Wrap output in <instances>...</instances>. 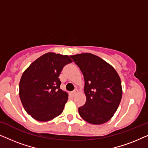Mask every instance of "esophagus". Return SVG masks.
<instances>
[{
	"instance_id": "obj_1",
	"label": "esophagus",
	"mask_w": 148,
	"mask_h": 148,
	"mask_svg": "<svg viewBox=\"0 0 148 148\" xmlns=\"http://www.w3.org/2000/svg\"><path fill=\"white\" fill-rule=\"evenodd\" d=\"M77 92H78V91H77V90H75L73 92H71V95L73 96V97H74L75 96V95L77 94Z\"/></svg>"
}]
</instances>
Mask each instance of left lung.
Masks as SVG:
<instances>
[{
    "label": "left lung",
    "instance_id": "8db88e82",
    "mask_svg": "<svg viewBox=\"0 0 148 148\" xmlns=\"http://www.w3.org/2000/svg\"><path fill=\"white\" fill-rule=\"evenodd\" d=\"M82 71L85 80L86 102L78 108L81 117L89 123L100 125L113 116L122 98L121 79L116 70L91 53L70 56Z\"/></svg>",
    "mask_w": 148,
    "mask_h": 148
}]
</instances>
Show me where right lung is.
Wrapping results in <instances>:
<instances>
[{
    "mask_svg": "<svg viewBox=\"0 0 148 148\" xmlns=\"http://www.w3.org/2000/svg\"><path fill=\"white\" fill-rule=\"evenodd\" d=\"M67 55L48 52L36 59L23 72L19 82V97L28 114L38 121H48L61 114L68 94L60 88L58 78Z\"/></svg>",
    "mask_w": 148,
    "mask_h": 148,
    "instance_id": "right-lung-1",
    "label": "right lung"
}]
</instances>
